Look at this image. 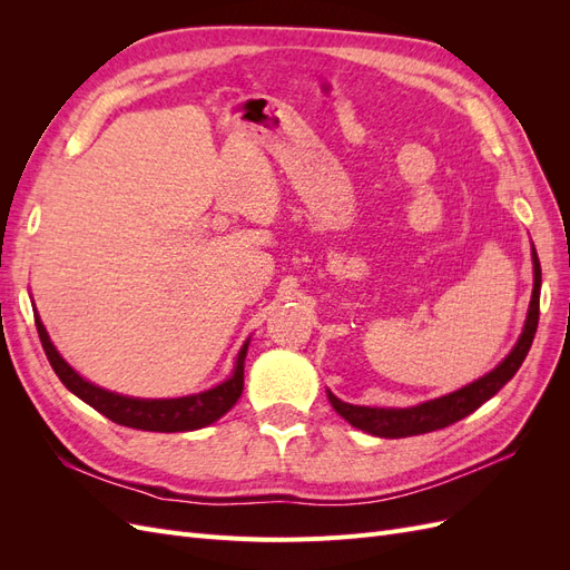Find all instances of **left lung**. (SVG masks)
I'll use <instances>...</instances> for the list:
<instances>
[{"label": "left lung", "mask_w": 570, "mask_h": 570, "mask_svg": "<svg viewBox=\"0 0 570 570\" xmlns=\"http://www.w3.org/2000/svg\"><path fill=\"white\" fill-rule=\"evenodd\" d=\"M532 271H534V285H532V297H530L523 333L519 342H515V347L509 352V356L494 371H490L488 375H482L480 381L465 385L452 394H444V396H438V400H430L409 409L356 406V404L342 402L333 392H327V400H331L333 409L344 421L352 423L358 430H364V433H371L377 438H392V440L433 433V430L446 428L469 416V413H473L480 404H485L490 396H494L511 381L530 352V344L534 340V331H538V321H540V285H542L540 258L534 247H532Z\"/></svg>", "instance_id": "left-lung-1"}]
</instances>
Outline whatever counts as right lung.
<instances>
[{"instance_id":"obj_1","label":"right lung","mask_w":570,"mask_h":570,"mask_svg":"<svg viewBox=\"0 0 570 570\" xmlns=\"http://www.w3.org/2000/svg\"><path fill=\"white\" fill-rule=\"evenodd\" d=\"M36 325H38L42 350L49 358L51 368H55V373L59 375V381L76 396H80L85 404H90L99 413H105L109 421L118 425L151 430V433H185V430H197L218 421L223 413H228L245 387V356H247L249 340L243 344V350H239L235 358L233 375L220 385L199 394L178 396V400H137V396L116 394L85 381V377H80L71 366L66 364L55 344H51L38 312H36Z\"/></svg>"}]
</instances>
